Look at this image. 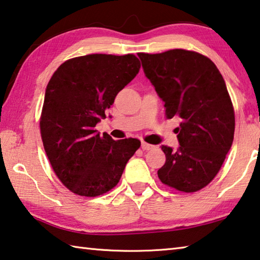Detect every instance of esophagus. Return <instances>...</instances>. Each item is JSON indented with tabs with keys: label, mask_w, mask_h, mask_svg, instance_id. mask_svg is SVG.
<instances>
[{
	"label": "esophagus",
	"mask_w": 260,
	"mask_h": 260,
	"mask_svg": "<svg viewBox=\"0 0 260 260\" xmlns=\"http://www.w3.org/2000/svg\"><path fill=\"white\" fill-rule=\"evenodd\" d=\"M154 147H155V146H154V145L142 142V148L144 149V151H149V149H153Z\"/></svg>",
	"instance_id": "34e87169"
}]
</instances>
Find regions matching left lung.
Wrapping results in <instances>:
<instances>
[{
  "label": "left lung",
  "mask_w": 260,
  "mask_h": 260,
  "mask_svg": "<svg viewBox=\"0 0 260 260\" xmlns=\"http://www.w3.org/2000/svg\"><path fill=\"white\" fill-rule=\"evenodd\" d=\"M138 57L165 102L166 116L181 120L175 129L178 149L162 145L167 160L158 178L181 192H197L215 178L233 144L235 116L225 81L210 59L194 51Z\"/></svg>",
  "instance_id": "8db88e82"
}]
</instances>
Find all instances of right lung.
Segmentation results:
<instances>
[{
	"instance_id": "add662e5",
	"label": "right lung",
	"mask_w": 260,
	"mask_h": 260,
	"mask_svg": "<svg viewBox=\"0 0 260 260\" xmlns=\"http://www.w3.org/2000/svg\"><path fill=\"white\" fill-rule=\"evenodd\" d=\"M139 68L134 54H86L61 63L50 79L41 136L53 171L73 193L93 198L115 187L140 147L138 139L116 142L94 129Z\"/></svg>"
}]
</instances>
